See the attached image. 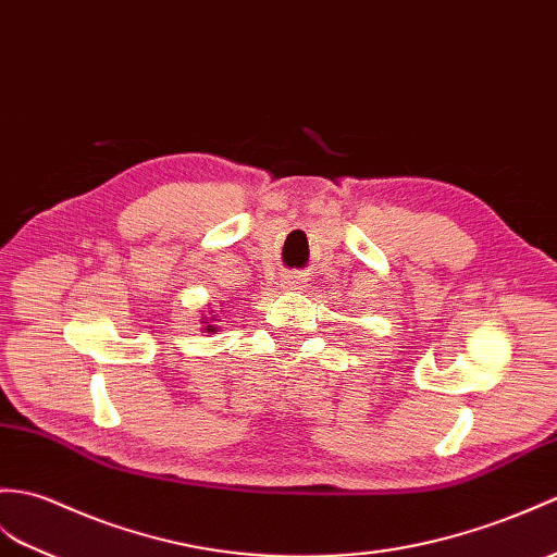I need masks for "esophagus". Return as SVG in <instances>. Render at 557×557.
I'll use <instances>...</instances> for the list:
<instances>
[{
    "instance_id": "obj_1",
    "label": "esophagus",
    "mask_w": 557,
    "mask_h": 557,
    "mask_svg": "<svg viewBox=\"0 0 557 557\" xmlns=\"http://www.w3.org/2000/svg\"><path fill=\"white\" fill-rule=\"evenodd\" d=\"M299 284H301L299 275H284V280H282V287H287V289H299Z\"/></svg>"
}]
</instances>
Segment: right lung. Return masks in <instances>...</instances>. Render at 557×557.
<instances>
[{"label": "right lung", "instance_id": "obj_1", "mask_svg": "<svg viewBox=\"0 0 557 557\" xmlns=\"http://www.w3.org/2000/svg\"><path fill=\"white\" fill-rule=\"evenodd\" d=\"M218 327H213V325H206V332H215Z\"/></svg>", "mask_w": 557, "mask_h": 557}]
</instances>
